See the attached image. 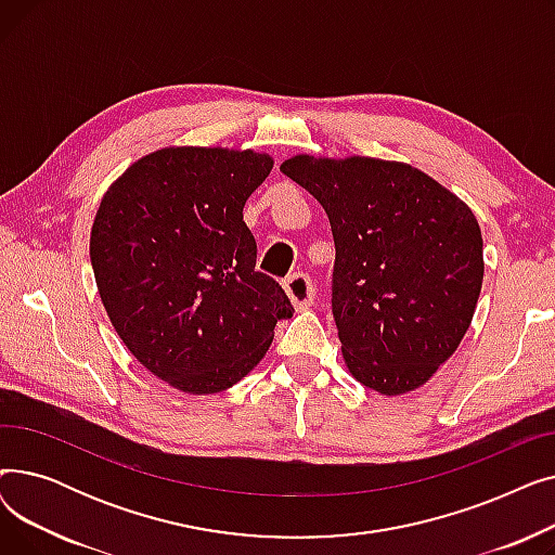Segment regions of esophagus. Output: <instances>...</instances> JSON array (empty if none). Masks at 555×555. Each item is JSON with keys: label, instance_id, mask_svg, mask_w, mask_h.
<instances>
[{"label": "esophagus", "instance_id": "1", "mask_svg": "<svg viewBox=\"0 0 555 555\" xmlns=\"http://www.w3.org/2000/svg\"><path fill=\"white\" fill-rule=\"evenodd\" d=\"M283 289L297 310L310 308L314 301V287H312L310 276H306V274H289L283 281Z\"/></svg>", "mask_w": 555, "mask_h": 555}]
</instances>
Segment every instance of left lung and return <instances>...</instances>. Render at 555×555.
Returning <instances> with one entry per match:
<instances>
[{
    "instance_id": "obj_1",
    "label": "left lung",
    "mask_w": 555,
    "mask_h": 555,
    "mask_svg": "<svg viewBox=\"0 0 555 555\" xmlns=\"http://www.w3.org/2000/svg\"><path fill=\"white\" fill-rule=\"evenodd\" d=\"M281 172L331 220L333 314L348 373L383 396L423 387L459 348L481 293L473 209L404 162L295 155Z\"/></svg>"
}]
</instances>
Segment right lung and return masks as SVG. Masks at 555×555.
Here are the masks:
<instances>
[{"instance_id":"obj_1","label":"right lung","mask_w":555,"mask_h":555,"mask_svg":"<svg viewBox=\"0 0 555 555\" xmlns=\"http://www.w3.org/2000/svg\"><path fill=\"white\" fill-rule=\"evenodd\" d=\"M272 166L249 149L168 145L101 197L90 258L105 312L137 362L182 393L241 383L293 314L281 285L254 270L243 220Z\"/></svg>"}]
</instances>
